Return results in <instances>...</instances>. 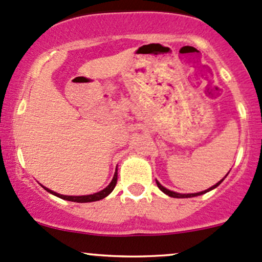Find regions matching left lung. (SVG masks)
I'll return each mask as SVG.
<instances>
[{
	"label": "left lung",
	"instance_id": "1",
	"mask_svg": "<svg viewBox=\"0 0 262 262\" xmlns=\"http://www.w3.org/2000/svg\"><path fill=\"white\" fill-rule=\"evenodd\" d=\"M225 177H227V175H225ZM224 177V179H225ZM223 179V180H224ZM223 180H221V181H219L218 183H215L214 186H212V187H209L208 189H206V191H202V192H197V193H177V192H173V191H170V189H167V188H165L164 186H161V183L159 182V181H156V185H158V187L161 189L162 192H164L165 194H167V196H170V197H173V198H189V197H196V196H201V194H203V193H207V192H209V191H212L213 188H215L217 187V186H219L221 185L222 182H223Z\"/></svg>",
	"mask_w": 262,
	"mask_h": 262
}]
</instances>
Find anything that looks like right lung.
I'll use <instances>...</instances> for the list:
<instances>
[{"instance_id": "right-lung-1", "label": "right lung", "mask_w": 262, "mask_h": 262, "mask_svg": "<svg viewBox=\"0 0 262 262\" xmlns=\"http://www.w3.org/2000/svg\"><path fill=\"white\" fill-rule=\"evenodd\" d=\"M117 176H118V173H117V170L116 172H114V176L112 179V181H111L110 185L107 186L106 188L102 189V191L97 192V193H93V194H87V196H64V194H59L56 193V192L52 191V189L44 187V189H47L48 192H50V193L54 194V196L61 198V200H66V201H71V202H77V203H87V202H95V201H100V200H103L104 197H107L108 194L111 193V192L113 191L114 187H116V183H117Z\"/></svg>"}]
</instances>
